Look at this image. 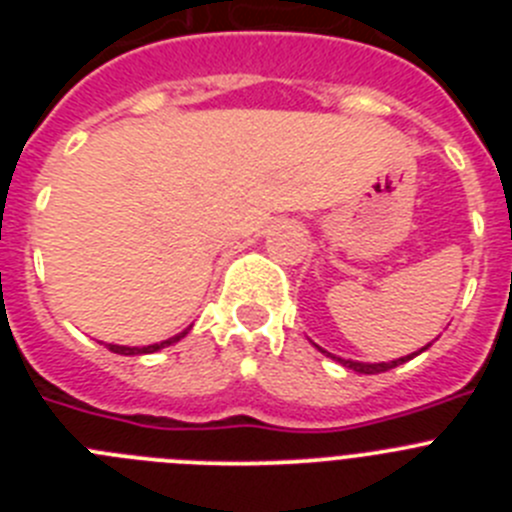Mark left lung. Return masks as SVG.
Masks as SVG:
<instances>
[{
  "instance_id": "obj_1",
  "label": "left lung",
  "mask_w": 512,
  "mask_h": 512,
  "mask_svg": "<svg viewBox=\"0 0 512 512\" xmlns=\"http://www.w3.org/2000/svg\"><path fill=\"white\" fill-rule=\"evenodd\" d=\"M428 346H431V343H428ZM428 346H423L420 348V351H415V354H408V356H402V359H395V361H382V364H366V361H354V359H341V356H333V354H328V351H323V348H320V351H323L325 356H330V359H336L338 364H343V366H348V369H354V372H359V374H379V372H390V369H395V366H400V364H405V361H410V359H415V356L418 354H423L425 348Z\"/></svg>"
}]
</instances>
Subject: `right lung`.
I'll return each mask as SVG.
<instances>
[{"label": "right lung", "mask_w": 512, "mask_h": 512, "mask_svg": "<svg viewBox=\"0 0 512 512\" xmlns=\"http://www.w3.org/2000/svg\"><path fill=\"white\" fill-rule=\"evenodd\" d=\"M189 330H192V325H189V328H184L182 333H176V336L166 338V341H161V343H151V346H120V343H104V346L110 348L112 354H120V356H143V354H156V351H161V348L174 346L176 341H182V338L187 336Z\"/></svg>", "instance_id": "right-lung-1"}]
</instances>
